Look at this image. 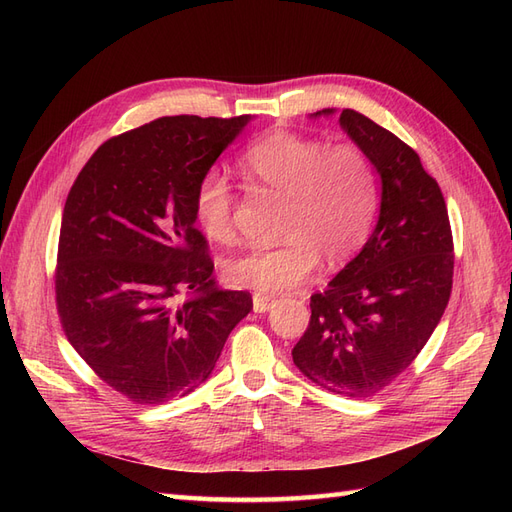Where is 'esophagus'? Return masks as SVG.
I'll use <instances>...</instances> for the list:
<instances>
[{
  "label": "esophagus",
  "instance_id": "obj_1",
  "mask_svg": "<svg viewBox=\"0 0 512 512\" xmlns=\"http://www.w3.org/2000/svg\"><path fill=\"white\" fill-rule=\"evenodd\" d=\"M254 312L262 314V312H269V309L273 307L275 303V297H271V294H260V292H254Z\"/></svg>",
  "mask_w": 512,
  "mask_h": 512
}]
</instances>
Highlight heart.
<instances>
[{
    "instance_id": "b5f03b06",
    "label": "heart",
    "mask_w": 512,
    "mask_h": 512,
    "mask_svg": "<svg viewBox=\"0 0 512 512\" xmlns=\"http://www.w3.org/2000/svg\"><path fill=\"white\" fill-rule=\"evenodd\" d=\"M241 175L254 188L284 196L280 243L226 260L232 286L280 292L314 275L320 258L344 265L374 228L380 190L376 170L354 145H333L292 132H271L239 158ZM235 192L220 170H207L194 192L196 220L215 243L235 239Z\"/></svg>"
}]
</instances>
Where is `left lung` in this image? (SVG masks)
Returning <instances> with one entry per match:
<instances>
[{
  "label": "left lung",
  "instance_id": "8db88e82",
  "mask_svg": "<svg viewBox=\"0 0 512 512\" xmlns=\"http://www.w3.org/2000/svg\"><path fill=\"white\" fill-rule=\"evenodd\" d=\"M339 123L380 173V218L361 254L312 294L292 361L320 389L365 399L404 374L438 327L455 247L442 190L418 153L352 108Z\"/></svg>",
  "mask_w": 512,
  "mask_h": 512
}]
</instances>
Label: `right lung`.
<instances>
[{"mask_svg": "<svg viewBox=\"0 0 512 512\" xmlns=\"http://www.w3.org/2000/svg\"><path fill=\"white\" fill-rule=\"evenodd\" d=\"M250 115H175L108 138L61 215L55 303L72 348L113 391L156 406L203 384L252 309L218 290L196 185Z\"/></svg>", "mask_w": 512, "mask_h": 512, "instance_id": "1", "label": "right lung"}]
</instances>
